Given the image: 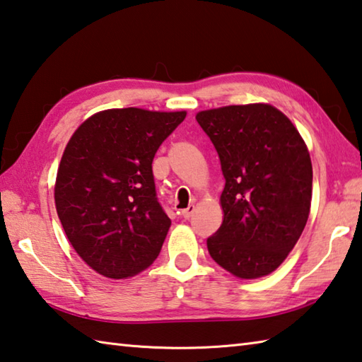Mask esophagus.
<instances>
[{
  "instance_id": "obj_1",
  "label": "esophagus",
  "mask_w": 362,
  "mask_h": 362,
  "mask_svg": "<svg viewBox=\"0 0 362 362\" xmlns=\"http://www.w3.org/2000/svg\"><path fill=\"white\" fill-rule=\"evenodd\" d=\"M194 211H195L194 204H189L186 209L181 211V216L184 217V219H190V217H192V214H194Z\"/></svg>"
}]
</instances>
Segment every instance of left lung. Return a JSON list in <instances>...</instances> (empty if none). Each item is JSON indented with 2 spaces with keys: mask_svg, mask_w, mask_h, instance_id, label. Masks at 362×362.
<instances>
[{
  "mask_svg": "<svg viewBox=\"0 0 362 362\" xmlns=\"http://www.w3.org/2000/svg\"><path fill=\"white\" fill-rule=\"evenodd\" d=\"M221 159L223 221L208 238L213 260L240 279L271 274L308 223L312 162L288 117L269 104L227 105L195 115Z\"/></svg>",
  "mask_w": 362,
  "mask_h": 362,
  "instance_id": "obj_1",
  "label": "left lung"
}]
</instances>
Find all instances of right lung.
<instances>
[{
	"instance_id": "add662e5",
	"label": "right lung",
	"mask_w": 362,
	"mask_h": 362,
	"mask_svg": "<svg viewBox=\"0 0 362 362\" xmlns=\"http://www.w3.org/2000/svg\"><path fill=\"white\" fill-rule=\"evenodd\" d=\"M186 115L108 108L67 141L54 206L72 247L100 276L132 277L158 258L172 221L156 199L151 163Z\"/></svg>"
}]
</instances>
